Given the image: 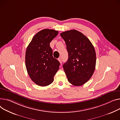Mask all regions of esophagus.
Listing matches in <instances>:
<instances>
[{
  "label": "esophagus",
  "instance_id": "34e87169",
  "mask_svg": "<svg viewBox=\"0 0 120 120\" xmlns=\"http://www.w3.org/2000/svg\"><path fill=\"white\" fill-rule=\"evenodd\" d=\"M58 61H59V62L61 64H62V59H61V58H58Z\"/></svg>",
  "mask_w": 120,
  "mask_h": 120
}]
</instances>
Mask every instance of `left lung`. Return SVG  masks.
Returning a JSON list of instances; mask_svg holds the SVG:
<instances>
[{
	"label": "left lung",
	"mask_w": 120,
	"mask_h": 120,
	"mask_svg": "<svg viewBox=\"0 0 120 120\" xmlns=\"http://www.w3.org/2000/svg\"><path fill=\"white\" fill-rule=\"evenodd\" d=\"M60 36L66 42L68 53V60L63 66L68 81L74 86H81L94 72L96 64L94 47L90 40L77 30L66 31Z\"/></svg>",
	"instance_id": "obj_1"
}]
</instances>
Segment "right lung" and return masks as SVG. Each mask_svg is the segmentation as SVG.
<instances>
[{
    "instance_id": "add662e5",
    "label": "right lung",
    "mask_w": 120,
    "mask_h": 120,
    "mask_svg": "<svg viewBox=\"0 0 120 120\" xmlns=\"http://www.w3.org/2000/svg\"><path fill=\"white\" fill-rule=\"evenodd\" d=\"M58 34L53 29H44L32 38L26 52L27 73L33 82L41 86L51 84L59 68L60 63L52 56L50 43Z\"/></svg>"
}]
</instances>
